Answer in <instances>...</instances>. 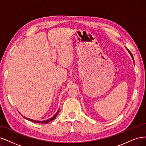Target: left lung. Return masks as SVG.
<instances>
[{"instance_id":"left-lung-1","label":"left lung","mask_w":146,"mask_h":146,"mask_svg":"<svg viewBox=\"0 0 146 146\" xmlns=\"http://www.w3.org/2000/svg\"><path fill=\"white\" fill-rule=\"evenodd\" d=\"M126 49H127V51H128V52L129 53V54H130V56H131V58H132V59H133V62H134V59H133V55H132V54H131V53L130 52V51H129V50H127V48H126Z\"/></svg>"}]
</instances>
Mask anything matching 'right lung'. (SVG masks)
I'll list each match as a JSON object with an SVG mask.
<instances>
[{
    "mask_svg": "<svg viewBox=\"0 0 146 146\" xmlns=\"http://www.w3.org/2000/svg\"><path fill=\"white\" fill-rule=\"evenodd\" d=\"M59 109L58 110V111L56 112V113L53 116V117H51V118H50V119H46V120H44V121H36V120H33V119H29V118H27V117H25V116L23 117H24V118H25L26 119H27V120H29V121H33V122H34V123H42V124H46V123H49V122H50V121H53L55 117L57 116V115H58V113H59Z\"/></svg>",
    "mask_w": 146,
    "mask_h": 146,
    "instance_id": "add662e5",
    "label": "right lung"
}]
</instances>
